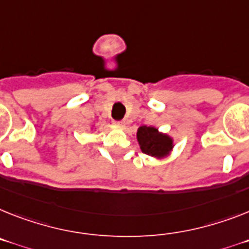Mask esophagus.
Masks as SVG:
<instances>
[{
    "label": "esophagus",
    "mask_w": 249,
    "mask_h": 249,
    "mask_svg": "<svg viewBox=\"0 0 249 249\" xmlns=\"http://www.w3.org/2000/svg\"><path fill=\"white\" fill-rule=\"evenodd\" d=\"M118 126L120 129H125V121H119Z\"/></svg>",
    "instance_id": "1"
}]
</instances>
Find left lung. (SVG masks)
<instances>
[{"mask_svg": "<svg viewBox=\"0 0 249 249\" xmlns=\"http://www.w3.org/2000/svg\"><path fill=\"white\" fill-rule=\"evenodd\" d=\"M138 142L143 153L152 157H163L172 148V141L150 126H141L137 133Z\"/></svg>", "mask_w": 249, "mask_h": 249, "instance_id": "left-lung-1", "label": "left lung"}]
</instances>
